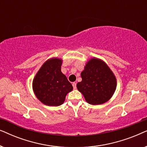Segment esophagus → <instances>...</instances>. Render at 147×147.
<instances>
[{"label":"esophagus","mask_w":147,"mask_h":147,"mask_svg":"<svg viewBox=\"0 0 147 147\" xmlns=\"http://www.w3.org/2000/svg\"><path fill=\"white\" fill-rule=\"evenodd\" d=\"M72 86H73V88H74V90L76 89V82H74V83H72Z\"/></svg>","instance_id":"34e87169"}]
</instances>
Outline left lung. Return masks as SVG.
Here are the masks:
<instances>
[{
	"label": "left lung",
	"mask_w": 147,
	"mask_h": 147,
	"mask_svg": "<svg viewBox=\"0 0 147 147\" xmlns=\"http://www.w3.org/2000/svg\"><path fill=\"white\" fill-rule=\"evenodd\" d=\"M81 77L82 82L76 86L88 104L100 105L113 96L117 85L116 78L103 60L91 58L82 71Z\"/></svg>",
	"instance_id": "1"
}]
</instances>
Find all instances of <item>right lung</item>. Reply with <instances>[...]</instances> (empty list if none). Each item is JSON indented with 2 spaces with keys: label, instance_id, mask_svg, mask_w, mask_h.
<instances>
[{
  "label": "right lung",
  "instance_id": "obj_1",
  "mask_svg": "<svg viewBox=\"0 0 147 147\" xmlns=\"http://www.w3.org/2000/svg\"><path fill=\"white\" fill-rule=\"evenodd\" d=\"M63 60L52 57L44 63L33 80V90L38 100L46 106H58L65 101L73 86L62 73Z\"/></svg>",
  "mask_w": 147,
  "mask_h": 147
}]
</instances>
